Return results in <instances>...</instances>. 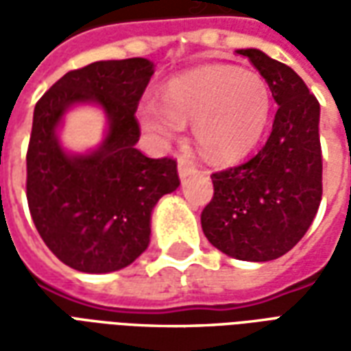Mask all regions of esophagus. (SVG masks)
Listing matches in <instances>:
<instances>
[{
    "instance_id": "obj_1",
    "label": "esophagus",
    "mask_w": 351,
    "mask_h": 351,
    "mask_svg": "<svg viewBox=\"0 0 351 351\" xmlns=\"http://www.w3.org/2000/svg\"><path fill=\"white\" fill-rule=\"evenodd\" d=\"M195 173H197V167H195L191 161L184 160V158H180V160H178V176H180L182 180H186L188 176L195 175Z\"/></svg>"
}]
</instances>
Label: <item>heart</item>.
Here are the masks:
<instances>
[{"label": "heart", "mask_w": 351, "mask_h": 351, "mask_svg": "<svg viewBox=\"0 0 351 351\" xmlns=\"http://www.w3.org/2000/svg\"><path fill=\"white\" fill-rule=\"evenodd\" d=\"M272 92L263 75L235 65H205L169 80L163 105L146 99L138 120L160 143L175 141L193 123L199 150L213 161L250 152L269 125Z\"/></svg>", "instance_id": "obj_1"}]
</instances>
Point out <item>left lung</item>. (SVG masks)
<instances>
[{
  "instance_id": "left-lung-1",
  "label": "left lung",
  "mask_w": 351,
  "mask_h": 351,
  "mask_svg": "<svg viewBox=\"0 0 351 351\" xmlns=\"http://www.w3.org/2000/svg\"><path fill=\"white\" fill-rule=\"evenodd\" d=\"M237 54L267 79L278 110L252 160L214 173V197L201 226L208 243L229 258L271 261L301 241L322 201L319 103L286 64L258 49Z\"/></svg>"
}]
</instances>
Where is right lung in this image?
<instances>
[{
	"label": "right lung",
	"mask_w": 351,
	"mask_h": 351,
	"mask_svg": "<svg viewBox=\"0 0 351 351\" xmlns=\"http://www.w3.org/2000/svg\"><path fill=\"white\" fill-rule=\"evenodd\" d=\"M154 64L146 58L107 60L65 73L37 101L27 146L26 195L39 235L71 269L120 271L150 244L156 203L180 186L176 161L138 152L135 110ZM77 104L108 116L104 143L86 154L67 153L57 130Z\"/></svg>",
	"instance_id": "obj_1"
}]
</instances>
